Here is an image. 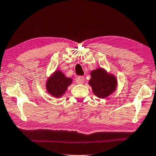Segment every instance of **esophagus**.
Masks as SVG:
<instances>
[{"instance_id": "1", "label": "esophagus", "mask_w": 156, "mask_h": 156, "mask_svg": "<svg viewBox=\"0 0 156 156\" xmlns=\"http://www.w3.org/2000/svg\"><path fill=\"white\" fill-rule=\"evenodd\" d=\"M84 81H85V77H84L83 76H78L77 79H76V82H77V83L82 84V83H83Z\"/></svg>"}]
</instances>
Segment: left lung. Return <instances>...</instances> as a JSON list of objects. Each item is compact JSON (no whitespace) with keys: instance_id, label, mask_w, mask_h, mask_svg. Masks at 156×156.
Listing matches in <instances>:
<instances>
[{"instance_id":"obj_1","label":"left lung","mask_w":156,"mask_h":156,"mask_svg":"<svg viewBox=\"0 0 156 156\" xmlns=\"http://www.w3.org/2000/svg\"><path fill=\"white\" fill-rule=\"evenodd\" d=\"M89 85L93 91L99 98H105L115 91L116 80L112 75H108L103 69H98L91 72Z\"/></svg>"}]
</instances>
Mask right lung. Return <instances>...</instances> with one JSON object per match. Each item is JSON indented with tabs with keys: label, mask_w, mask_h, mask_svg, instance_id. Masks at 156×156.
<instances>
[{
	"label": "right lung",
	"mask_w": 156,
	"mask_h": 156,
	"mask_svg": "<svg viewBox=\"0 0 156 156\" xmlns=\"http://www.w3.org/2000/svg\"><path fill=\"white\" fill-rule=\"evenodd\" d=\"M71 80L64 76L61 71H55V74L47 82V89L53 96L60 97L66 90L68 86L70 85Z\"/></svg>",
	"instance_id": "right-lung-1"
}]
</instances>
